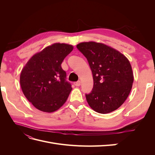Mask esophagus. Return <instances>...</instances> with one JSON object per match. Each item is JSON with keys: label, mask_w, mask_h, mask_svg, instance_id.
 <instances>
[{"label": "esophagus", "mask_w": 155, "mask_h": 155, "mask_svg": "<svg viewBox=\"0 0 155 155\" xmlns=\"http://www.w3.org/2000/svg\"><path fill=\"white\" fill-rule=\"evenodd\" d=\"M74 84V85H75V86L79 87V86H80V85H81V81H77V82H75Z\"/></svg>", "instance_id": "esophagus-1"}]
</instances>
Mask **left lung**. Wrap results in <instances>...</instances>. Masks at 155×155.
I'll return each mask as SVG.
<instances>
[{"label": "left lung", "instance_id": "1", "mask_svg": "<svg viewBox=\"0 0 155 155\" xmlns=\"http://www.w3.org/2000/svg\"><path fill=\"white\" fill-rule=\"evenodd\" d=\"M76 47L87 58L93 76L92 90L85 94L89 106L101 114L118 109L127 98L134 81L128 59L103 43L85 42Z\"/></svg>", "mask_w": 155, "mask_h": 155}]
</instances>
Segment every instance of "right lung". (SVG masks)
<instances>
[{
  "mask_svg": "<svg viewBox=\"0 0 155 155\" xmlns=\"http://www.w3.org/2000/svg\"><path fill=\"white\" fill-rule=\"evenodd\" d=\"M72 50V45L54 43L33 55L22 70V92L36 109L52 112L66 102L72 88L61 63Z\"/></svg>",
  "mask_w": 155,
  "mask_h": 155,
  "instance_id": "right-lung-1",
  "label": "right lung"
}]
</instances>
